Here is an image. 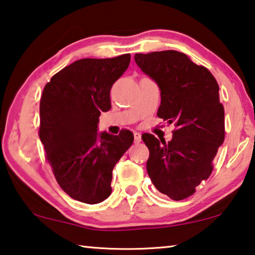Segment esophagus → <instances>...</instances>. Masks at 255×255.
<instances>
[{
  "label": "esophagus",
  "mask_w": 255,
  "mask_h": 255,
  "mask_svg": "<svg viewBox=\"0 0 255 255\" xmlns=\"http://www.w3.org/2000/svg\"><path fill=\"white\" fill-rule=\"evenodd\" d=\"M133 138H135V143H136V144L140 143V140H141V135H140V132H137V131L133 132Z\"/></svg>",
  "instance_id": "1"
}]
</instances>
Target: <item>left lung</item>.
<instances>
[{"label":"left lung","mask_w":255,"mask_h":255,"mask_svg":"<svg viewBox=\"0 0 255 255\" xmlns=\"http://www.w3.org/2000/svg\"><path fill=\"white\" fill-rule=\"evenodd\" d=\"M135 62L161 91L157 116L176 127L167 143L143 133L149 149L147 173L163 195L176 201L185 199L209 178L225 138L218 83L206 67L176 50L135 54Z\"/></svg>","instance_id":"1"}]
</instances>
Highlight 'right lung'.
<instances>
[{
	"label": "right lung",
	"instance_id": "add662e5",
	"mask_svg": "<svg viewBox=\"0 0 255 255\" xmlns=\"http://www.w3.org/2000/svg\"><path fill=\"white\" fill-rule=\"evenodd\" d=\"M130 63V55L83 58L64 67L45 85L39 137L59 187L94 205L111 195L112 170L133 141L131 131L98 132L101 112L111 108L110 90Z\"/></svg>",
	"mask_w": 255,
	"mask_h": 255
}]
</instances>
